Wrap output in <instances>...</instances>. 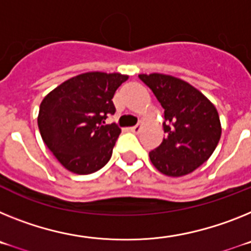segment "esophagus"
Here are the masks:
<instances>
[{
	"instance_id": "34e87169",
	"label": "esophagus",
	"mask_w": 251,
	"mask_h": 251,
	"mask_svg": "<svg viewBox=\"0 0 251 251\" xmlns=\"http://www.w3.org/2000/svg\"><path fill=\"white\" fill-rule=\"evenodd\" d=\"M141 128H143V126H141V125L132 126V127H130V131L134 132V134H139V132L141 131Z\"/></svg>"
}]
</instances>
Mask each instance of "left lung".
Instances as JSON below:
<instances>
[{"instance_id":"obj_1","label":"left lung","mask_w":251,"mask_h":251,"mask_svg":"<svg viewBox=\"0 0 251 251\" xmlns=\"http://www.w3.org/2000/svg\"><path fill=\"white\" fill-rule=\"evenodd\" d=\"M164 108L165 138L149 152L152 165L168 177L192 173L212 155L221 138L219 112L197 88L167 74H139Z\"/></svg>"}]
</instances>
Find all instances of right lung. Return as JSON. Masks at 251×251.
Returning <instances> with one entry per match:
<instances>
[{"label":"right lung","instance_id":"right-lung-1","mask_svg":"<svg viewBox=\"0 0 251 251\" xmlns=\"http://www.w3.org/2000/svg\"><path fill=\"white\" fill-rule=\"evenodd\" d=\"M127 78L88 72L63 82L41 101V138L65 169L91 174L107 164L121 128L104 120L116 111L113 95Z\"/></svg>","mask_w":251,"mask_h":251}]
</instances>
